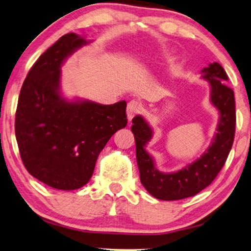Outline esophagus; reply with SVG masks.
Masks as SVG:
<instances>
[{
	"mask_svg": "<svg viewBox=\"0 0 251 251\" xmlns=\"http://www.w3.org/2000/svg\"><path fill=\"white\" fill-rule=\"evenodd\" d=\"M141 110V104L140 102L135 101V100H131L128 105H126V116H128V120L131 121L133 119L134 116L140 112Z\"/></svg>",
	"mask_w": 251,
	"mask_h": 251,
	"instance_id": "1",
	"label": "esophagus"
}]
</instances>
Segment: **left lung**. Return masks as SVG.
<instances>
[{"instance_id": "1", "label": "left lung", "mask_w": 251, "mask_h": 251, "mask_svg": "<svg viewBox=\"0 0 251 251\" xmlns=\"http://www.w3.org/2000/svg\"><path fill=\"white\" fill-rule=\"evenodd\" d=\"M210 84V101L220 113L218 128L206 152L181 170L163 174L154 166L153 158L146 151L152 138V129L141 116L132 119L131 131L135 139V154L143 187L160 200H180L199 194L210 184L224 167L231 150L236 130V105L232 89L225 83L228 75L218 62L201 70Z\"/></svg>"}]
</instances>
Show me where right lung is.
<instances>
[{"instance_id":"1","label":"right lung","mask_w":251,"mask_h":251,"mask_svg":"<svg viewBox=\"0 0 251 251\" xmlns=\"http://www.w3.org/2000/svg\"><path fill=\"white\" fill-rule=\"evenodd\" d=\"M88 43L75 33L61 36L28 71L16 108L15 137L24 167L59 190L87 184L106 142L128 123L126 101L103 105L61 96V65Z\"/></svg>"}]
</instances>
